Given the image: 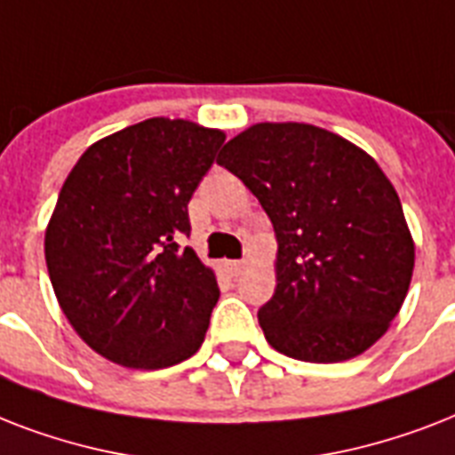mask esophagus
I'll use <instances>...</instances> for the list:
<instances>
[{"label":"esophagus","mask_w":455,"mask_h":455,"mask_svg":"<svg viewBox=\"0 0 455 455\" xmlns=\"http://www.w3.org/2000/svg\"><path fill=\"white\" fill-rule=\"evenodd\" d=\"M224 267L231 276H241L243 271L248 269V262L245 259H228V262H224Z\"/></svg>","instance_id":"1"}]
</instances>
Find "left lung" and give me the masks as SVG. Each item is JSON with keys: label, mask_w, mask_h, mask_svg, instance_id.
<instances>
[{"label": "left lung", "mask_w": 455, "mask_h": 455, "mask_svg": "<svg viewBox=\"0 0 455 455\" xmlns=\"http://www.w3.org/2000/svg\"><path fill=\"white\" fill-rule=\"evenodd\" d=\"M276 231V291L257 311L276 352L311 363L359 356L409 292L416 243L380 164L307 123H257L224 146Z\"/></svg>", "instance_id": "left-lung-1"}]
</instances>
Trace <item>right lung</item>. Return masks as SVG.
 Masks as SVG:
<instances>
[{
    "instance_id": "1",
    "label": "right lung",
    "mask_w": 455,
    "mask_h": 455,
    "mask_svg": "<svg viewBox=\"0 0 455 455\" xmlns=\"http://www.w3.org/2000/svg\"><path fill=\"white\" fill-rule=\"evenodd\" d=\"M224 139L151 117L99 139L63 181L44 231L46 269L68 323L103 359L157 371L203 345L220 285L179 243Z\"/></svg>"
}]
</instances>
